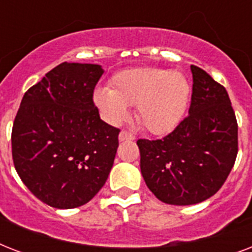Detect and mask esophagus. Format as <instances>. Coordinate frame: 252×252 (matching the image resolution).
I'll list each match as a JSON object with an SVG mask.
<instances>
[{"mask_svg": "<svg viewBox=\"0 0 252 252\" xmlns=\"http://www.w3.org/2000/svg\"><path fill=\"white\" fill-rule=\"evenodd\" d=\"M134 136L129 132H126V130H122L120 134H119V141H133Z\"/></svg>", "mask_w": 252, "mask_h": 252, "instance_id": "1", "label": "esophagus"}]
</instances>
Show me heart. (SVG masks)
I'll use <instances>...</instances> for the list:
<instances>
[{"label":"heart","mask_w":252,"mask_h":252,"mask_svg":"<svg viewBox=\"0 0 252 252\" xmlns=\"http://www.w3.org/2000/svg\"><path fill=\"white\" fill-rule=\"evenodd\" d=\"M191 85L180 72L137 68L119 73L110 89H98L94 102L106 122L118 126L129 118V107L137 106V120L153 134L171 132L183 119Z\"/></svg>","instance_id":"obj_1"}]
</instances>
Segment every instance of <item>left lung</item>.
<instances>
[{
	"label": "left lung",
	"instance_id": "8db88e82",
	"mask_svg": "<svg viewBox=\"0 0 252 252\" xmlns=\"http://www.w3.org/2000/svg\"><path fill=\"white\" fill-rule=\"evenodd\" d=\"M188 116L161 140H138L140 167L157 199L192 205L222 187L238 153V124L226 89L191 65Z\"/></svg>",
	"mask_w": 252,
	"mask_h": 252
}]
</instances>
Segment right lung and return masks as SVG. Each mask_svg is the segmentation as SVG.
<instances>
[{"instance_id":"1","label":"right lung","mask_w":252,"mask_h":252,"mask_svg":"<svg viewBox=\"0 0 252 252\" xmlns=\"http://www.w3.org/2000/svg\"><path fill=\"white\" fill-rule=\"evenodd\" d=\"M96 64L63 63L23 95L11 132L18 175L43 203L72 209L104 186L120 129L99 116L93 100L103 74Z\"/></svg>"}]
</instances>
